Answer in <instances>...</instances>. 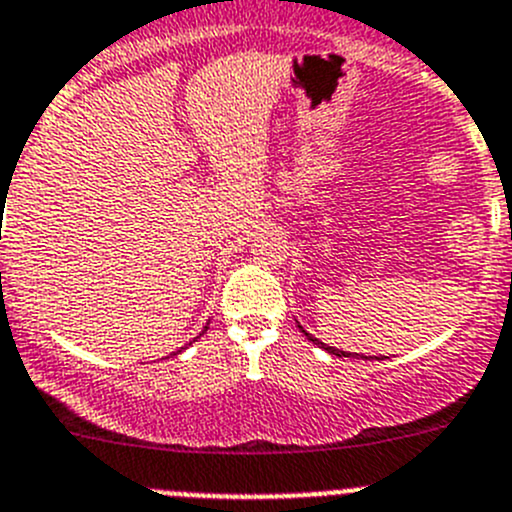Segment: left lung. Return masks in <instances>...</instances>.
Returning <instances> with one entry per match:
<instances>
[{
    "label": "left lung",
    "mask_w": 512,
    "mask_h": 512,
    "mask_svg": "<svg viewBox=\"0 0 512 512\" xmlns=\"http://www.w3.org/2000/svg\"><path fill=\"white\" fill-rule=\"evenodd\" d=\"M300 328V331H303L305 333V336H308V341H313L315 343V346H321V348H326V351L328 353H333V356H338V358H358V356H361V353H348V351H341V348H333V346H326V343H321V341H318V338H313V336H310V333L308 331H305V328L303 326H298ZM361 358H379V356H361ZM386 358V356H384ZM379 361H381V358H379Z\"/></svg>",
    "instance_id": "1"
}]
</instances>
